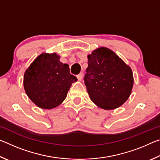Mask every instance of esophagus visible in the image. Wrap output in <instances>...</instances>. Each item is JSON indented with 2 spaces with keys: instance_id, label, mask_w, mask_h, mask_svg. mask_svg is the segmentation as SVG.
<instances>
[{
  "instance_id": "34e87169",
  "label": "esophagus",
  "mask_w": 160,
  "mask_h": 160,
  "mask_svg": "<svg viewBox=\"0 0 160 160\" xmlns=\"http://www.w3.org/2000/svg\"><path fill=\"white\" fill-rule=\"evenodd\" d=\"M82 77H83V75H82V73H80V74H78V75H77V78H78V80H79V81H81V80H82Z\"/></svg>"
}]
</instances>
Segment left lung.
Instances as JSON below:
<instances>
[{
  "mask_svg": "<svg viewBox=\"0 0 160 160\" xmlns=\"http://www.w3.org/2000/svg\"><path fill=\"white\" fill-rule=\"evenodd\" d=\"M84 78L90 99L105 110L117 109L131 94L133 75L131 67L107 47H99L88 56Z\"/></svg>",
  "mask_w": 160,
  "mask_h": 160,
  "instance_id": "obj_1",
  "label": "left lung"
}]
</instances>
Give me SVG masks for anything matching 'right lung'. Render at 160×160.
I'll list each match as a JSON object with an SVG mask.
<instances>
[{
  "instance_id": "add662e5",
  "label": "right lung",
  "mask_w": 160,
  "mask_h": 160,
  "mask_svg": "<svg viewBox=\"0 0 160 160\" xmlns=\"http://www.w3.org/2000/svg\"><path fill=\"white\" fill-rule=\"evenodd\" d=\"M56 53H43L34 59L24 75L23 85L31 101L44 109L63 102L77 78L70 73L68 64L60 61Z\"/></svg>"
}]
</instances>
